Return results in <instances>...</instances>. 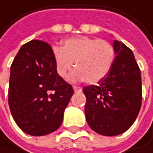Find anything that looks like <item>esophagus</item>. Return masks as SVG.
Returning a JSON list of instances; mask_svg holds the SVG:
<instances>
[{
    "label": "esophagus",
    "instance_id": "1",
    "mask_svg": "<svg viewBox=\"0 0 153 153\" xmlns=\"http://www.w3.org/2000/svg\"><path fill=\"white\" fill-rule=\"evenodd\" d=\"M73 89H74V91H75L76 92H80V91H82V88H81V87H77V86H74V87H73Z\"/></svg>",
    "mask_w": 153,
    "mask_h": 153
}]
</instances>
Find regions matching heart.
I'll return each instance as SVG.
<instances>
[{
  "instance_id": "b5f03b06",
  "label": "heart",
  "mask_w": 153,
  "mask_h": 153,
  "mask_svg": "<svg viewBox=\"0 0 153 153\" xmlns=\"http://www.w3.org/2000/svg\"><path fill=\"white\" fill-rule=\"evenodd\" d=\"M53 58L61 77L67 76L75 62L77 69L70 78L92 84L102 80L109 73L115 60V50L108 41L83 36L66 40L62 48H54Z\"/></svg>"
}]
</instances>
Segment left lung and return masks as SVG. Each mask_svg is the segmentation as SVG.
<instances>
[{
  "label": "left lung",
  "instance_id": "obj_1",
  "mask_svg": "<svg viewBox=\"0 0 153 153\" xmlns=\"http://www.w3.org/2000/svg\"><path fill=\"white\" fill-rule=\"evenodd\" d=\"M115 60L97 86L83 88L85 115L89 126L102 136H118L136 120L142 102L141 73L133 51L114 40Z\"/></svg>",
  "mask_w": 153,
  "mask_h": 153
}]
</instances>
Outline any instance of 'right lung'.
<instances>
[{"label": "right lung", "instance_id": "add662e5", "mask_svg": "<svg viewBox=\"0 0 153 153\" xmlns=\"http://www.w3.org/2000/svg\"><path fill=\"white\" fill-rule=\"evenodd\" d=\"M73 93L58 75L48 44L33 40L23 45L11 65L8 90L10 111L23 132L39 137L56 131Z\"/></svg>", "mask_w": 153, "mask_h": 153}]
</instances>
